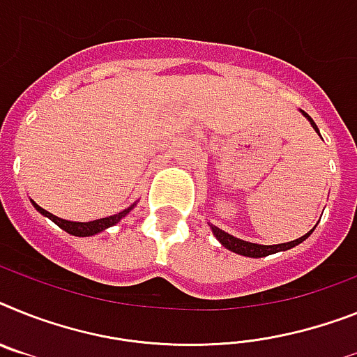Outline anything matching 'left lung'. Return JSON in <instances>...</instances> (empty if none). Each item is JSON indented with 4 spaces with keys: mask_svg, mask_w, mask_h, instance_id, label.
Wrapping results in <instances>:
<instances>
[{
    "mask_svg": "<svg viewBox=\"0 0 357 357\" xmlns=\"http://www.w3.org/2000/svg\"><path fill=\"white\" fill-rule=\"evenodd\" d=\"M299 112L303 114L305 118L308 119V123L312 125V128L316 130L317 134H319V128L316 127V123H314V119L308 116L307 112H303V110H299ZM321 136V134H319ZM211 225V229H212V234L215 236V239L220 241L221 245H223L225 248H229L230 252H236L239 254V256H247V257H265V256H271V254H275V252H283V250H289V248L296 247V245L299 243H303L305 239L308 238V236L312 234L314 232V227L310 232H307L305 236H301V238L294 239V241H289V243H280V245H259V243H250V241H245V239H239L236 238V236L229 234V232H225V230L218 229L215 225L208 223Z\"/></svg>",
    "mask_w": 357,
    "mask_h": 357,
    "instance_id": "8db88e82",
    "label": "left lung"
}]
</instances>
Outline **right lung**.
Listing matches in <instances>:
<instances>
[{"label":"right lung","mask_w":357,"mask_h":357,"mask_svg":"<svg viewBox=\"0 0 357 357\" xmlns=\"http://www.w3.org/2000/svg\"><path fill=\"white\" fill-rule=\"evenodd\" d=\"M31 203L34 205V208L38 212H40L41 215H45V218H49L50 221H54V223L58 225L59 229H63L65 232H68V234L72 236H77V238H89V236H96L100 234V232H103V230H107L109 227H114L116 223H119V221L125 218V215L128 214V212L132 211L134 206H136V203L134 205H130L128 208H125V211L118 212V214L114 215H109V218H101V220H94V221H70V220H63V218H58V215L50 214L49 211H45V208H41L40 205L36 202Z\"/></svg>","instance_id":"add662e5"}]
</instances>
